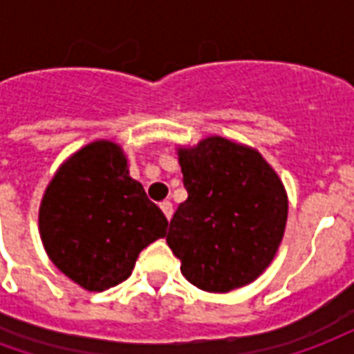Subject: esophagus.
I'll return each instance as SVG.
<instances>
[{
	"mask_svg": "<svg viewBox=\"0 0 354 354\" xmlns=\"http://www.w3.org/2000/svg\"><path fill=\"white\" fill-rule=\"evenodd\" d=\"M161 210L165 212V216H167V220L172 218V203H170V201H162Z\"/></svg>",
	"mask_w": 354,
	"mask_h": 354,
	"instance_id": "obj_1",
	"label": "esophagus"
}]
</instances>
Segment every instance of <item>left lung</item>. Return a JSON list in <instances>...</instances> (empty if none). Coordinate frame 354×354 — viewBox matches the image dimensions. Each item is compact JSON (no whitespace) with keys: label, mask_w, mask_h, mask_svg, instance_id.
Wrapping results in <instances>:
<instances>
[{"label":"left lung","mask_w":354,"mask_h":354,"mask_svg":"<svg viewBox=\"0 0 354 354\" xmlns=\"http://www.w3.org/2000/svg\"><path fill=\"white\" fill-rule=\"evenodd\" d=\"M187 199L167 243L197 288L230 292L258 279L281 245L288 201L258 151L220 136L180 149Z\"/></svg>","instance_id":"1"}]
</instances>
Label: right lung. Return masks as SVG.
<instances>
[{"instance_id": "add662e5", "label": "right lung", "mask_w": 354, "mask_h": 354, "mask_svg": "<svg viewBox=\"0 0 354 354\" xmlns=\"http://www.w3.org/2000/svg\"><path fill=\"white\" fill-rule=\"evenodd\" d=\"M167 225L161 208L129 176L121 147L106 140L60 167L39 208L50 261L91 292L129 279L138 254L165 237Z\"/></svg>"}]
</instances>
